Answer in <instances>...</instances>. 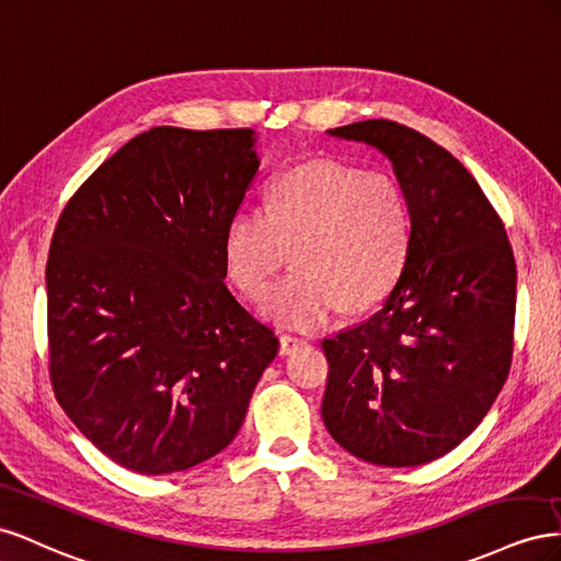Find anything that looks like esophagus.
Wrapping results in <instances>:
<instances>
[{"label": "esophagus", "instance_id": "1", "mask_svg": "<svg viewBox=\"0 0 561 561\" xmlns=\"http://www.w3.org/2000/svg\"><path fill=\"white\" fill-rule=\"evenodd\" d=\"M310 341L306 339V335H294V333H284L282 339H279V350H282V355H289V352H294L296 347H300V345H308Z\"/></svg>", "mask_w": 561, "mask_h": 561}]
</instances>
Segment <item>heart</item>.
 Wrapping results in <instances>:
<instances>
[{
  "label": "heart",
  "instance_id": "1",
  "mask_svg": "<svg viewBox=\"0 0 561 561\" xmlns=\"http://www.w3.org/2000/svg\"><path fill=\"white\" fill-rule=\"evenodd\" d=\"M411 244V199L394 175L324 159L272 179L263 211H237L222 237V261L239 291L263 300L291 249L296 270L272 291L265 314L317 327L341 302L362 310L386 296Z\"/></svg>",
  "mask_w": 561,
  "mask_h": 561
}]
</instances>
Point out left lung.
<instances>
[{
    "mask_svg": "<svg viewBox=\"0 0 561 561\" xmlns=\"http://www.w3.org/2000/svg\"><path fill=\"white\" fill-rule=\"evenodd\" d=\"M329 136L390 159L411 199L413 244L378 312L322 341V419L352 456L386 468L423 466L456 449L505 386L515 255L482 187L435 140L388 119Z\"/></svg>",
    "mask_w": 561,
    "mask_h": 561,
    "instance_id": "1",
    "label": "left lung"
}]
</instances>
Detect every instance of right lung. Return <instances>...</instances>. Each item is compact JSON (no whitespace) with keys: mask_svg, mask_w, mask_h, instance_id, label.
<instances>
[{"mask_svg":"<svg viewBox=\"0 0 561 561\" xmlns=\"http://www.w3.org/2000/svg\"><path fill=\"white\" fill-rule=\"evenodd\" d=\"M251 129L157 126L62 209L46 263L54 394L122 468L169 474L220 454L277 357L226 286L222 237L261 159Z\"/></svg>","mask_w":561,"mask_h":561,"instance_id":"right-lung-1","label":"right lung"}]
</instances>
